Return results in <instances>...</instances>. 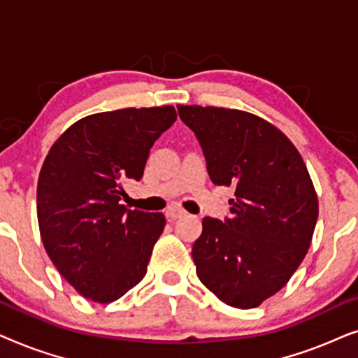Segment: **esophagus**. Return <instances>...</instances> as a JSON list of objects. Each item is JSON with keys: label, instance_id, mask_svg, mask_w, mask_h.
<instances>
[{"label": "esophagus", "instance_id": "obj_1", "mask_svg": "<svg viewBox=\"0 0 358 358\" xmlns=\"http://www.w3.org/2000/svg\"><path fill=\"white\" fill-rule=\"evenodd\" d=\"M164 215H166V218L169 220V222H173V220H178V218H180V217H184L185 210L178 207V205H169V207L166 208Z\"/></svg>", "mask_w": 358, "mask_h": 358}]
</instances>
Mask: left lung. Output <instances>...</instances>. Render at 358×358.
<instances>
[{
	"mask_svg": "<svg viewBox=\"0 0 358 358\" xmlns=\"http://www.w3.org/2000/svg\"><path fill=\"white\" fill-rule=\"evenodd\" d=\"M202 146L210 179L233 185L231 217H205L192 257L218 300L249 310L275 295L305 259L317 220V195L288 136L249 112L178 106Z\"/></svg>",
	"mask_w": 358,
	"mask_h": 358,
	"instance_id": "obj_1",
	"label": "left lung"
}]
</instances>
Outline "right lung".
Wrapping results in <instances>:
<instances>
[{
  "mask_svg": "<svg viewBox=\"0 0 358 358\" xmlns=\"http://www.w3.org/2000/svg\"><path fill=\"white\" fill-rule=\"evenodd\" d=\"M173 106L99 112L58 136L37 182L43 248L87 300L112 303L145 277L163 213L127 210L124 185L143 176L151 146L174 124Z\"/></svg>",
  "mask_w": 358,
  "mask_h": 358,
  "instance_id": "1",
  "label": "right lung"
}]
</instances>
